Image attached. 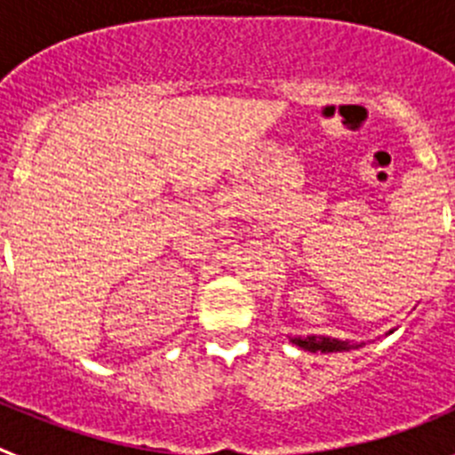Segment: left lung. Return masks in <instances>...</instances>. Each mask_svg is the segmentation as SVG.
Wrapping results in <instances>:
<instances>
[{"label": "left lung", "instance_id": "1", "mask_svg": "<svg viewBox=\"0 0 455 455\" xmlns=\"http://www.w3.org/2000/svg\"><path fill=\"white\" fill-rule=\"evenodd\" d=\"M289 341H291L293 347H299L309 353H344V351H353V348L364 347V341H360V344H351L348 339H337V337H325V335L291 337Z\"/></svg>", "mask_w": 455, "mask_h": 455}]
</instances>
